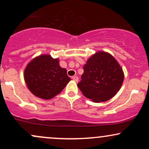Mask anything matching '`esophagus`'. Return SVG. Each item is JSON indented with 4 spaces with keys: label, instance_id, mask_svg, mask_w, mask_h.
<instances>
[{
    "label": "esophagus",
    "instance_id": "1",
    "mask_svg": "<svg viewBox=\"0 0 149 149\" xmlns=\"http://www.w3.org/2000/svg\"><path fill=\"white\" fill-rule=\"evenodd\" d=\"M72 79L74 80V81L78 82V77L76 76H74L72 77Z\"/></svg>",
    "mask_w": 149,
    "mask_h": 149
}]
</instances>
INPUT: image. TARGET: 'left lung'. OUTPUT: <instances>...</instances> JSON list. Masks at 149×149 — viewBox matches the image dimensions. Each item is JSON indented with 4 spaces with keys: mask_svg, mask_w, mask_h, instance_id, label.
Masks as SVG:
<instances>
[{
    "mask_svg": "<svg viewBox=\"0 0 149 149\" xmlns=\"http://www.w3.org/2000/svg\"><path fill=\"white\" fill-rule=\"evenodd\" d=\"M83 70L78 87L83 95L93 102L111 99L123 83L122 68L109 53L96 52L87 61Z\"/></svg>",
    "mask_w": 149,
    "mask_h": 149,
    "instance_id": "obj_1",
    "label": "left lung"
}]
</instances>
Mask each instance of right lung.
<instances>
[{
    "label": "right lung",
    "instance_id": "right-lung-1",
    "mask_svg": "<svg viewBox=\"0 0 149 149\" xmlns=\"http://www.w3.org/2000/svg\"><path fill=\"white\" fill-rule=\"evenodd\" d=\"M24 76L30 91L43 100L52 99L60 93L71 80L66 69L59 66V59L49 54L40 55L31 61Z\"/></svg>",
    "mask_w": 149,
    "mask_h": 149
}]
</instances>
